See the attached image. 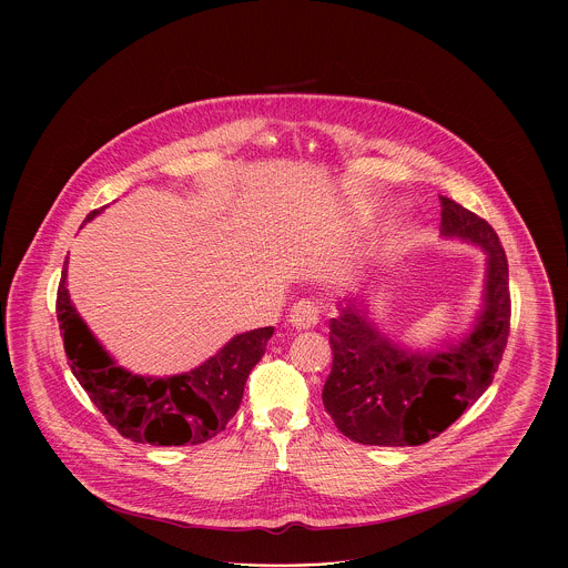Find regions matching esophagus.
Wrapping results in <instances>:
<instances>
[{
    "instance_id": "34e87169",
    "label": "esophagus",
    "mask_w": 568,
    "mask_h": 568,
    "mask_svg": "<svg viewBox=\"0 0 568 568\" xmlns=\"http://www.w3.org/2000/svg\"><path fill=\"white\" fill-rule=\"evenodd\" d=\"M320 313L322 311H320L317 302L302 297L292 306V311L287 315V322L294 325L296 329H308V327H313V325L320 322Z\"/></svg>"
}]
</instances>
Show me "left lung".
I'll return each instance as SVG.
<instances>
[{
	"mask_svg": "<svg viewBox=\"0 0 568 568\" xmlns=\"http://www.w3.org/2000/svg\"><path fill=\"white\" fill-rule=\"evenodd\" d=\"M443 234L487 253L486 304L473 332L447 352H408L352 306L329 320L332 373L325 410L362 445H424L445 433L494 378L511 329L509 264L498 234L456 200L440 197Z\"/></svg>",
	"mask_w": 568,
	"mask_h": 568,
	"instance_id": "left-lung-1",
	"label": "left lung"
}]
</instances>
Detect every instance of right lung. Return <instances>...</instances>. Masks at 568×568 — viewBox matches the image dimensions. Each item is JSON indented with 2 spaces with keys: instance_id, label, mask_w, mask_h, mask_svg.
Wrapping results in <instances>:
<instances>
[{
  "instance_id": "1",
  "label": "right lung",
  "mask_w": 568,
  "mask_h": 568,
  "mask_svg": "<svg viewBox=\"0 0 568 568\" xmlns=\"http://www.w3.org/2000/svg\"><path fill=\"white\" fill-rule=\"evenodd\" d=\"M100 211L87 215L91 221ZM63 262L57 290V320L68 364L91 403L112 428L134 443L162 447L200 445L225 430L243 400L244 383L262 359L274 327L234 336L195 371L168 378L132 375L116 366L77 315Z\"/></svg>"
}]
</instances>
